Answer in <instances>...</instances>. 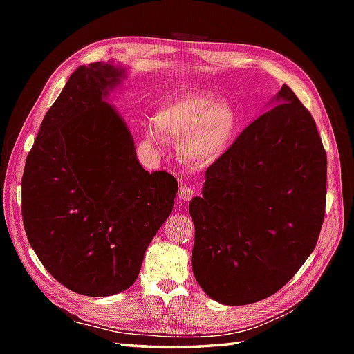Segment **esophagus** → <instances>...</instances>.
<instances>
[{
  "label": "esophagus",
  "instance_id": "obj_1",
  "mask_svg": "<svg viewBox=\"0 0 354 354\" xmlns=\"http://www.w3.org/2000/svg\"><path fill=\"white\" fill-rule=\"evenodd\" d=\"M178 196L181 198V201H190L194 196V190L190 185H181L178 190Z\"/></svg>",
  "mask_w": 354,
  "mask_h": 354
}]
</instances>
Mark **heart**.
Segmentation results:
<instances>
[{
	"instance_id": "obj_1",
	"label": "heart",
	"mask_w": 354,
	"mask_h": 354,
	"mask_svg": "<svg viewBox=\"0 0 354 354\" xmlns=\"http://www.w3.org/2000/svg\"><path fill=\"white\" fill-rule=\"evenodd\" d=\"M158 131L167 138L183 140V152L194 162H212L227 149L236 127L234 112L208 93H187L169 100L156 112ZM150 138H158L149 129Z\"/></svg>"
}]
</instances>
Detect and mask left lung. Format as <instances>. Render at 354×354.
Here are the masks:
<instances>
[{"label":"left lung","mask_w":354,"mask_h":354,"mask_svg":"<svg viewBox=\"0 0 354 354\" xmlns=\"http://www.w3.org/2000/svg\"><path fill=\"white\" fill-rule=\"evenodd\" d=\"M205 171L192 268L209 298L257 303L315 250L326 214L327 155L317 123L288 85Z\"/></svg>","instance_id":"left-lung-1"}]
</instances>
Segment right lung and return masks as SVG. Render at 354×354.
Listing matches in <instances>:
<instances>
[{
	"label": "right lung",
	"mask_w": 354,
	"mask_h": 354,
	"mask_svg": "<svg viewBox=\"0 0 354 354\" xmlns=\"http://www.w3.org/2000/svg\"><path fill=\"white\" fill-rule=\"evenodd\" d=\"M123 77L114 62L79 66L45 114L22 175L30 246L59 283L86 297L131 288L178 192L170 173L142 169L106 102Z\"/></svg>",
	"instance_id": "obj_1"
}]
</instances>
